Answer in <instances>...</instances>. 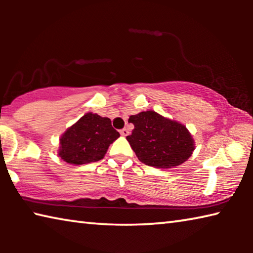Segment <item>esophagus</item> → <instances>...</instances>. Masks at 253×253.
<instances>
[{"label": "esophagus", "instance_id": "1", "mask_svg": "<svg viewBox=\"0 0 253 253\" xmlns=\"http://www.w3.org/2000/svg\"><path fill=\"white\" fill-rule=\"evenodd\" d=\"M128 134H129V131H128L127 128H123V129H121V135L122 136H127Z\"/></svg>", "mask_w": 253, "mask_h": 253}]
</instances>
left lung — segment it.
<instances>
[{
    "mask_svg": "<svg viewBox=\"0 0 253 253\" xmlns=\"http://www.w3.org/2000/svg\"><path fill=\"white\" fill-rule=\"evenodd\" d=\"M131 135L126 138L138 160L156 169H170L185 162L194 151L193 138L186 127L153 110L132 115Z\"/></svg>",
    "mask_w": 253,
    "mask_h": 253,
    "instance_id": "8db88e82",
    "label": "left lung"
}]
</instances>
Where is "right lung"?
<instances>
[{
	"instance_id": "add662e5",
	"label": "right lung",
	"mask_w": 253,
	"mask_h": 253,
	"mask_svg": "<svg viewBox=\"0 0 253 253\" xmlns=\"http://www.w3.org/2000/svg\"><path fill=\"white\" fill-rule=\"evenodd\" d=\"M119 137L109 118L87 113L60 138L59 156L69 164L83 165L102 160Z\"/></svg>"
}]
</instances>
